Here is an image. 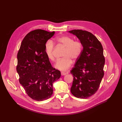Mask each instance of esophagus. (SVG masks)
Wrapping results in <instances>:
<instances>
[{"mask_svg":"<svg viewBox=\"0 0 122 122\" xmlns=\"http://www.w3.org/2000/svg\"><path fill=\"white\" fill-rule=\"evenodd\" d=\"M67 73H65V72H61V75H62V76H63V75H66V74H67Z\"/></svg>","mask_w":122,"mask_h":122,"instance_id":"obj_1","label":"esophagus"}]
</instances>
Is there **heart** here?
<instances>
[{"mask_svg":"<svg viewBox=\"0 0 122 122\" xmlns=\"http://www.w3.org/2000/svg\"><path fill=\"white\" fill-rule=\"evenodd\" d=\"M54 42L64 46L65 50L63 54V58L58 60L55 65V68L61 71H66L72 64V60L78 58L82 53L83 45L79 41H74L72 38L63 36H58L54 39ZM54 43L51 40L46 43L44 50L47 57L51 61H54L53 55Z\"/></svg>","mask_w":122,"mask_h":122,"instance_id":"b5f03b06","label":"heart"}]
</instances>
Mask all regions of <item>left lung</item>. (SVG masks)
I'll use <instances>...</instances> for the list:
<instances>
[{"instance_id":"obj_1","label":"left lung","mask_w":122,"mask_h":122,"mask_svg":"<svg viewBox=\"0 0 122 122\" xmlns=\"http://www.w3.org/2000/svg\"><path fill=\"white\" fill-rule=\"evenodd\" d=\"M76 36L83 45V50L71 70L73 81L71 93L86 99L96 93L104 76L105 58L102 44L90 32L80 29L69 31Z\"/></svg>"}]
</instances>
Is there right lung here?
<instances>
[{
  "label": "right lung",
  "instance_id": "add662e5",
  "mask_svg": "<svg viewBox=\"0 0 122 122\" xmlns=\"http://www.w3.org/2000/svg\"><path fill=\"white\" fill-rule=\"evenodd\" d=\"M54 34L42 29L29 32L17 54L19 82L28 96L38 101L51 97L53 83L61 76V72L52 67L44 50L46 43Z\"/></svg>",
  "mask_w": 122,
  "mask_h": 122
}]
</instances>
